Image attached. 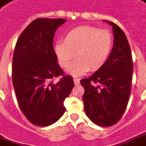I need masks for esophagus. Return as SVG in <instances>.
<instances>
[{
  "label": "esophagus",
  "instance_id": "esophagus-1",
  "mask_svg": "<svg viewBox=\"0 0 146 146\" xmlns=\"http://www.w3.org/2000/svg\"><path fill=\"white\" fill-rule=\"evenodd\" d=\"M73 82H74L75 85H78L80 83V79H78V78H73Z\"/></svg>",
  "mask_w": 146,
  "mask_h": 146
}]
</instances>
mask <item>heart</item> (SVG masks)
Segmentation results:
<instances>
[{"instance_id":"1","label":"heart","mask_w":146,"mask_h":146,"mask_svg":"<svg viewBox=\"0 0 146 146\" xmlns=\"http://www.w3.org/2000/svg\"><path fill=\"white\" fill-rule=\"evenodd\" d=\"M113 36L108 31L95 27L80 26L69 30L64 41L54 45V52L59 64L68 68L74 53L76 60L68 68L73 76H80L91 71H97L108 61L113 48Z\"/></svg>"}]
</instances>
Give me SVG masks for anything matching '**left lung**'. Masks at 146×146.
Wrapping results in <instances>:
<instances>
[{
    "instance_id": "1",
    "label": "left lung",
    "mask_w": 146,
    "mask_h": 146,
    "mask_svg": "<svg viewBox=\"0 0 146 146\" xmlns=\"http://www.w3.org/2000/svg\"><path fill=\"white\" fill-rule=\"evenodd\" d=\"M106 23L113 31L110 56L103 68L81 80L85 89L82 96L85 112L93 123L102 127L111 126L122 117L131 93L133 71L132 53L125 34L116 24Z\"/></svg>"
}]
</instances>
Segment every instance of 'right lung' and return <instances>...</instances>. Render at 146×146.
<instances>
[{"label":"right lung","instance_id":"1","mask_svg":"<svg viewBox=\"0 0 146 146\" xmlns=\"http://www.w3.org/2000/svg\"><path fill=\"white\" fill-rule=\"evenodd\" d=\"M66 22L63 18H37L20 35L13 56L12 80L18 105L35 125L45 127L64 113V100L74 86L64 75L54 52L55 32ZM62 76L57 83L51 80Z\"/></svg>","mask_w":146,"mask_h":146}]
</instances>
